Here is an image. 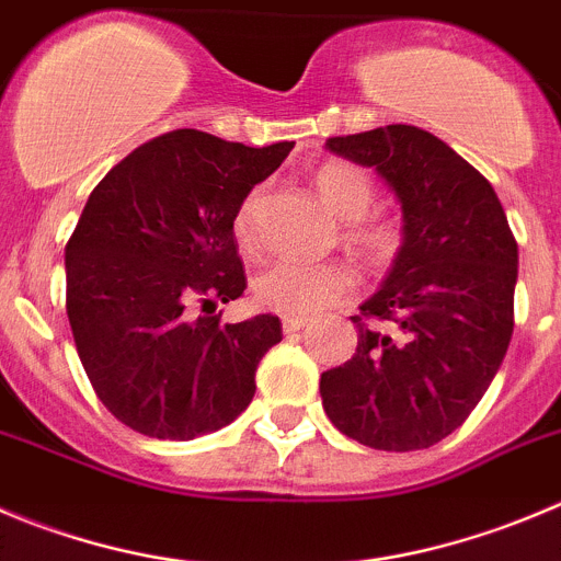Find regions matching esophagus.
Instances as JSON below:
<instances>
[{
	"label": "esophagus",
	"instance_id": "1",
	"mask_svg": "<svg viewBox=\"0 0 561 561\" xmlns=\"http://www.w3.org/2000/svg\"><path fill=\"white\" fill-rule=\"evenodd\" d=\"M305 327H307V318H285V321H282V332L285 334H296Z\"/></svg>",
	"mask_w": 561,
	"mask_h": 561
}]
</instances>
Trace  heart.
<instances>
[{
    "mask_svg": "<svg viewBox=\"0 0 561 561\" xmlns=\"http://www.w3.org/2000/svg\"><path fill=\"white\" fill-rule=\"evenodd\" d=\"M318 196L345 224V243L374 263H387L399 254L404 229L392 218H370L376 187L374 180L352 162H327L316 174ZM265 187L254 185L240 196L232 213V232L243 249L256 243V218L263 207ZM359 285L357 271L348 263H305L274 260L251 282L254 301L282 318H312L340 305Z\"/></svg>",
    "mask_w": 561,
    "mask_h": 561,
    "instance_id": "1",
    "label": "heart"
}]
</instances>
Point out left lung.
I'll return each instance as SVG.
<instances>
[{
  "instance_id": "obj_1",
  "label": "left lung",
  "mask_w": 561,
  "mask_h": 561,
  "mask_svg": "<svg viewBox=\"0 0 561 561\" xmlns=\"http://www.w3.org/2000/svg\"><path fill=\"white\" fill-rule=\"evenodd\" d=\"M379 171L404 243L359 307L357 354L321 374L329 421L368 448L417 451L462 426L499 374L515 329L517 243L493 185L410 124L329 138Z\"/></svg>"
}]
</instances>
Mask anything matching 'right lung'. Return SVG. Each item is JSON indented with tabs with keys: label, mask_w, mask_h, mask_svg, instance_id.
I'll return each mask as SVG.
<instances>
[{
	"label": "right lung",
	"mask_w": 561,
	"mask_h": 561,
	"mask_svg": "<svg viewBox=\"0 0 561 561\" xmlns=\"http://www.w3.org/2000/svg\"><path fill=\"white\" fill-rule=\"evenodd\" d=\"M290 149L174 129L124 157L88 196L66 245V312L99 401L135 432L202 437L254 399L279 318L224 323L216 305L245 290L234 207Z\"/></svg>",
	"instance_id": "right-lung-1"
}]
</instances>
